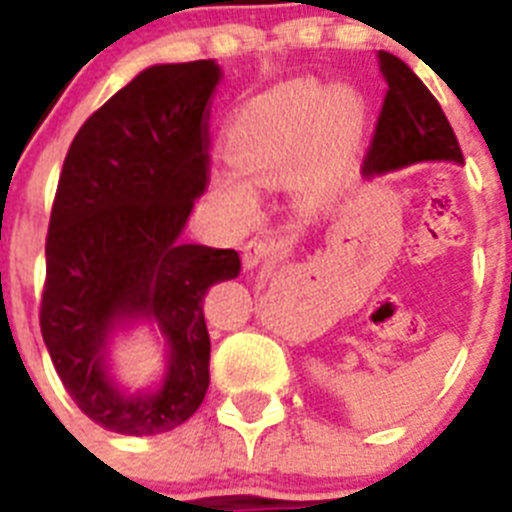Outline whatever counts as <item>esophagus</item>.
Returning a JSON list of instances; mask_svg holds the SVG:
<instances>
[{
    "label": "esophagus",
    "instance_id": "34e87169",
    "mask_svg": "<svg viewBox=\"0 0 512 512\" xmlns=\"http://www.w3.org/2000/svg\"><path fill=\"white\" fill-rule=\"evenodd\" d=\"M271 251H274V248H271L269 241L246 243V248H243V266H246V269H256V266H261L269 259Z\"/></svg>",
    "mask_w": 512,
    "mask_h": 512
}]
</instances>
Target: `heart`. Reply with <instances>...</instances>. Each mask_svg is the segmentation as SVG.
<instances>
[{"mask_svg": "<svg viewBox=\"0 0 512 512\" xmlns=\"http://www.w3.org/2000/svg\"><path fill=\"white\" fill-rule=\"evenodd\" d=\"M366 107L351 87L325 89L318 81H292L246 102L228 125L225 151L235 171H215L212 189L230 217L253 223L261 197L256 187L287 179L315 189L338 158L361 140Z\"/></svg>", "mask_w": 512, "mask_h": 512, "instance_id": "b5f03b06", "label": "heart"}]
</instances>
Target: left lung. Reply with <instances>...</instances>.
<instances>
[{"label":"left lung","instance_id":"obj_1","mask_svg":"<svg viewBox=\"0 0 512 512\" xmlns=\"http://www.w3.org/2000/svg\"><path fill=\"white\" fill-rule=\"evenodd\" d=\"M379 71L390 89L366 156V179L428 161L464 164L459 140L443 115L441 104L413 74L408 63L392 53L379 51Z\"/></svg>","mask_w":512,"mask_h":512}]
</instances>
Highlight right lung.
Listing matches in <instances>:
<instances>
[{
  "label": "right lung",
  "mask_w": 512,
  "mask_h": 512,
  "mask_svg": "<svg viewBox=\"0 0 512 512\" xmlns=\"http://www.w3.org/2000/svg\"><path fill=\"white\" fill-rule=\"evenodd\" d=\"M212 58L156 63L89 117L63 161L45 241L40 330L84 415L122 436H158L192 418L210 384L207 289L241 274L230 248L184 243L207 184ZM148 324L165 372L128 391L116 338Z\"/></svg>",
  "instance_id": "right-lung-1"
}]
</instances>
